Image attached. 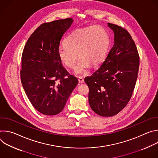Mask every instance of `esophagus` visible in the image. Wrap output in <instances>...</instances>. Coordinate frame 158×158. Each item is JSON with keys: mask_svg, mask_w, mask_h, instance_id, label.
<instances>
[{"mask_svg": "<svg viewBox=\"0 0 158 158\" xmlns=\"http://www.w3.org/2000/svg\"><path fill=\"white\" fill-rule=\"evenodd\" d=\"M78 81L80 84H82V83H84V78L82 77H78Z\"/></svg>", "mask_w": 158, "mask_h": 158, "instance_id": "esophagus-1", "label": "esophagus"}]
</instances>
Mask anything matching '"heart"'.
<instances>
[{"mask_svg": "<svg viewBox=\"0 0 158 158\" xmlns=\"http://www.w3.org/2000/svg\"><path fill=\"white\" fill-rule=\"evenodd\" d=\"M64 46L59 47L58 57L61 62L69 68L76 67V74H86L92 65L96 67L105 59L109 46V37L102 27L96 26L77 29L67 35Z\"/></svg>", "mask_w": 158, "mask_h": 158, "instance_id": "b5f03b06", "label": "heart"}]
</instances>
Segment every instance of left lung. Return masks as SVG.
I'll return each mask as SVG.
<instances>
[{"mask_svg":"<svg viewBox=\"0 0 158 158\" xmlns=\"http://www.w3.org/2000/svg\"><path fill=\"white\" fill-rule=\"evenodd\" d=\"M114 34V45L104 62L85 82L89 88V103L99 116L117 114L129 101L136 85L139 57L129 33L107 23Z\"/></svg>","mask_w":158,"mask_h":158,"instance_id":"8db88e82","label":"left lung"}]
</instances>
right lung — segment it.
Here are the masks:
<instances>
[{"instance_id": "1", "label": "right lung", "mask_w": 158, "mask_h": 158, "mask_svg": "<svg viewBox=\"0 0 158 158\" xmlns=\"http://www.w3.org/2000/svg\"><path fill=\"white\" fill-rule=\"evenodd\" d=\"M72 18L40 25L30 36L22 56L20 79L34 108L47 116L58 114L78 84L62 66L57 51Z\"/></svg>"}]
</instances>
